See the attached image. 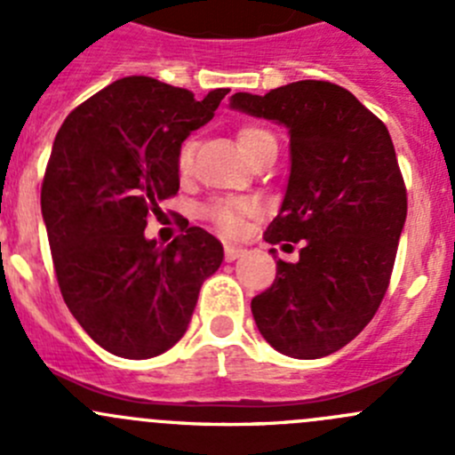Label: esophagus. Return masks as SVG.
<instances>
[{
  "label": "esophagus",
  "instance_id": "34e87169",
  "mask_svg": "<svg viewBox=\"0 0 455 455\" xmlns=\"http://www.w3.org/2000/svg\"><path fill=\"white\" fill-rule=\"evenodd\" d=\"M246 251L242 249V246H235V244H227L224 246V257H227V261H235L240 259L242 255H244Z\"/></svg>",
  "mask_w": 455,
  "mask_h": 455
}]
</instances>
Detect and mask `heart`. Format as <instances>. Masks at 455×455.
Here are the masks:
<instances>
[{
    "mask_svg": "<svg viewBox=\"0 0 455 455\" xmlns=\"http://www.w3.org/2000/svg\"><path fill=\"white\" fill-rule=\"evenodd\" d=\"M275 140L270 132H266L264 127H257V125H246L237 132V145L240 149L244 151L246 158L255 154L261 145L266 142ZM189 164H191V142L182 145L180 156H178V169L182 173L189 172ZM257 213V204L253 200H246V198H237V200H218L213 204L206 206V218L213 220L222 231L227 233H237L242 227H244V218L249 215Z\"/></svg>",
    "mask_w": 455,
    "mask_h": 455,
    "instance_id": "heart-1",
    "label": "heart"
}]
</instances>
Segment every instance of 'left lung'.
Masks as SVG:
<instances>
[{
  "mask_svg": "<svg viewBox=\"0 0 455 455\" xmlns=\"http://www.w3.org/2000/svg\"><path fill=\"white\" fill-rule=\"evenodd\" d=\"M231 109L283 125L291 173L268 244L301 242L253 297L261 337L292 359H321L352 341L379 310L407 218L389 132L352 92L295 81L268 94L237 92Z\"/></svg>",
  "mask_w": 455,
  "mask_h": 455,
  "instance_id": "left-lung-1",
  "label": "left lung"
}]
</instances>
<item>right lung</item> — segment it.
Masks as SVG:
<instances>
[{"instance_id":"right-lung-1","label":"right lung","mask_w":455,"mask_h":455,"mask_svg":"<svg viewBox=\"0 0 455 455\" xmlns=\"http://www.w3.org/2000/svg\"><path fill=\"white\" fill-rule=\"evenodd\" d=\"M227 94L218 87L198 100L185 87L125 76L79 105L54 139L41 215L59 288L92 341L123 359L176 346L224 259L204 228L158 246L145 227L178 194L180 145Z\"/></svg>"}]
</instances>
